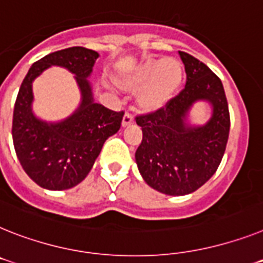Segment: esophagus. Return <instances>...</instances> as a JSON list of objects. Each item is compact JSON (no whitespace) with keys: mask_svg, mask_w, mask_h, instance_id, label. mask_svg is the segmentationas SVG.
<instances>
[{"mask_svg":"<svg viewBox=\"0 0 263 263\" xmlns=\"http://www.w3.org/2000/svg\"><path fill=\"white\" fill-rule=\"evenodd\" d=\"M134 124V116H132L129 112H127V114L123 116V120H121V125L123 127H128V125Z\"/></svg>","mask_w":263,"mask_h":263,"instance_id":"34e87169","label":"esophagus"}]
</instances>
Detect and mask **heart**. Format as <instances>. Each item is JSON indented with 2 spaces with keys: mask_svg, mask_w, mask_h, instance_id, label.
Segmentation results:
<instances>
[{
  "mask_svg": "<svg viewBox=\"0 0 263 263\" xmlns=\"http://www.w3.org/2000/svg\"><path fill=\"white\" fill-rule=\"evenodd\" d=\"M183 77L182 63L167 57L140 64L131 73L121 77L119 85L127 92H138L136 104L143 112H156L175 98Z\"/></svg>",
  "mask_w": 263,
  "mask_h": 263,
  "instance_id": "heart-1",
  "label": "heart"
}]
</instances>
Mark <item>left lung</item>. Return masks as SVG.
<instances>
[{
    "mask_svg": "<svg viewBox=\"0 0 263 263\" xmlns=\"http://www.w3.org/2000/svg\"><path fill=\"white\" fill-rule=\"evenodd\" d=\"M179 56L187 74L184 89L162 109L136 116L143 131L135 152L139 173L149 187L174 196L194 193L215 174L230 131L219 77L189 53ZM196 101H207L213 108L206 125L189 124V109Z\"/></svg>",
    "mask_w": 263,
    "mask_h": 263,
    "instance_id": "8db88e82",
    "label": "left lung"
}]
</instances>
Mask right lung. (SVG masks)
Here are the masks:
<instances>
[{"instance_id":"1","label":"right lung","mask_w":263,"mask_h":263,"mask_svg":"<svg viewBox=\"0 0 263 263\" xmlns=\"http://www.w3.org/2000/svg\"><path fill=\"white\" fill-rule=\"evenodd\" d=\"M98 57V52L83 46L53 52L33 64L20 87L13 112V144L24 171L43 189L60 191L83 182L105 140L120 129L124 112L111 111L93 100L88 77ZM53 65L75 74L82 101L64 121L45 122L32 112V81Z\"/></svg>"}]
</instances>
